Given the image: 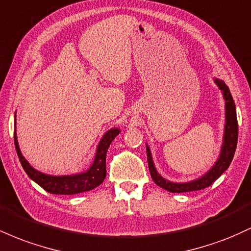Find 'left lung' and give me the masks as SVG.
I'll return each instance as SVG.
<instances>
[{
    "mask_svg": "<svg viewBox=\"0 0 251 251\" xmlns=\"http://www.w3.org/2000/svg\"><path fill=\"white\" fill-rule=\"evenodd\" d=\"M215 82L220 87L222 93H223L224 100H226V126H224L223 145H222L220 157H218L215 165L205 175H203L198 179L189 181V183H174V181L166 180L155 170L153 160H152L151 151H150L149 146L146 145L148 164L152 179H153L158 186L168 190L170 192H190L208 188L229 168L230 163H231L232 158H234L238 138V124L237 116H236L235 102L229 91V87L224 83V81H222L220 79H215Z\"/></svg>",
    "mask_w": 251,
    "mask_h": 251,
    "instance_id": "obj_1",
    "label": "left lung"
}]
</instances>
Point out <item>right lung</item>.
Segmentation results:
<instances>
[{
  "instance_id": "obj_1",
  "label": "right lung",
  "mask_w": 251,
  "mask_h": 251,
  "mask_svg": "<svg viewBox=\"0 0 251 251\" xmlns=\"http://www.w3.org/2000/svg\"><path fill=\"white\" fill-rule=\"evenodd\" d=\"M119 128H111L109 131L103 134L98 145L96 158L87 171L81 172V174L71 175V176H50L42 174L34 168H31L30 164L25 160L20 151L19 143H17L16 131H14V143H15V149L19 155V159L25 174L31 180L39 184L42 189L50 194L54 195H75L80 192L89 191V190L97 188L102 183L106 177V153L107 150L113 142L114 138L119 134Z\"/></svg>"
}]
</instances>
